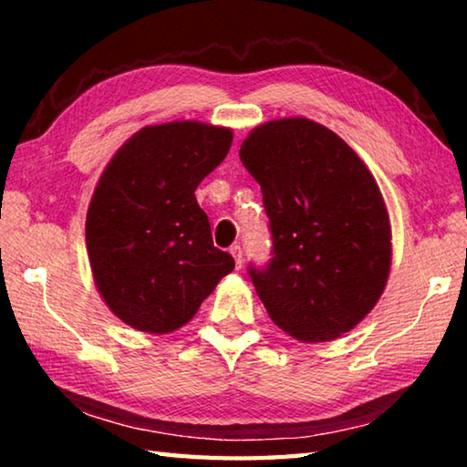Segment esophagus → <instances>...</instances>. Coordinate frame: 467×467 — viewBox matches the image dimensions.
I'll return each mask as SVG.
<instances>
[{"instance_id": "esophagus-1", "label": "esophagus", "mask_w": 467, "mask_h": 467, "mask_svg": "<svg viewBox=\"0 0 467 467\" xmlns=\"http://www.w3.org/2000/svg\"><path fill=\"white\" fill-rule=\"evenodd\" d=\"M231 255L234 257V265L241 270V267H243V249H241V244H233Z\"/></svg>"}]
</instances>
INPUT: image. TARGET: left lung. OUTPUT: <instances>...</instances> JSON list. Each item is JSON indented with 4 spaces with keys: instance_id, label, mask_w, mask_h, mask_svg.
<instances>
[{
    "instance_id": "1",
    "label": "left lung",
    "mask_w": 467,
    "mask_h": 467,
    "mask_svg": "<svg viewBox=\"0 0 467 467\" xmlns=\"http://www.w3.org/2000/svg\"><path fill=\"white\" fill-rule=\"evenodd\" d=\"M239 156L270 218V264L249 265L267 315L300 342H329L358 326L391 267L389 216L365 162L303 117L259 125Z\"/></svg>"
}]
</instances>
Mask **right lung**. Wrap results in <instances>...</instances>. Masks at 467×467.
I'll use <instances>...</instances> for the list:
<instances>
[{
	"instance_id": "1",
	"label": "right lung",
	"mask_w": 467,
	"mask_h": 467,
	"mask_svg": "<svg viewBox=\"0 0 467 467\" xmlns=\"http://www.w3.org/2000/svg\"><path fill=\"white\" fill-rule=\"evenodd\" d=\"M231 144L226 128L150 125L102 172L86 216V247L100 296L133 329L169 334L185 326L234 270L195 200Z\"/></svg>"
}]
</instances>
